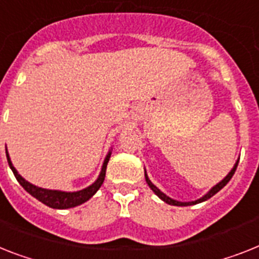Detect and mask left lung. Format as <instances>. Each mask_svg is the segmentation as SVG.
<instances>
[{
	"label": "left lung",
	"mask_w": 259,
	"mask_h": 259,
	"mask_svg": "<svg viewBox=\"0 0 259 259\" xmlns=\"http://www.w3.org/2000/svg\"><path fill=\"white\" fill-rule=\"evenodd\" d=\"M238 161H240V159L237 160L236 164H234V166H233V168H232V170H230V172L228 173V175H226V176L224 177V179H222L221 181H220V183L215 184L214 187L210 188V189H209V192H206V193H205L204 196H202V197L197 198V200H194V201L183 202V201H177V200H173V198H170L169 196H166L165 193H163V192L160 191L159 188L156 187V185L152 183V181L149 180V177H148V175H147V170H145V169H144V176H145V181H147V184H148V187L151 188V189H152L153 193H155L156 196H157V197L160 198V200H163V201L166 202V204L175 205V206H189V205H196V204H200V202H202V201H206L208 198L213 197V196H214V194L217 193V192L221 191L222 188L225 187L226 184L229 183L230 179H232L233 175H234V172H236L237 165H238Z\"/></svg>",
	"instance_id": "1"
}]
</instances>
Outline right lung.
<instances>
[{
    "label": "right lung",
    "instance_id": "right-lung-1",
    "mask_svg": "<svg viewBox=\"0 0 259 259\" xmlns=\"http://www.w3.org/2000/svg\"><path fill=\"white\" fill-rule=\"evenodd\" d=\"M111 151H108V153L104 157L103 165H102V169H100L99 176L94 181L91 185H89L84 189H80V191L75 192H65V191H57V189H46V188H40L34 185V184L29 183L23 179L21 175L18 173V170L14 168L13 165L12 160H10L9 152H8V148H6V157H8V163H9L10 169L13 170L14 176H16L17 181L21 184V187L30 193L33 197H35L38 201L44 202L45 205H48L53 209H68V208H74V206H78V205L84 204L86 201H89L90 198L93 197L94 194L98 192L102 184L104 181V177H106V169H107V164H108V160L111 157Z\"/></svg>",
    "mask_w": 259,
    "mask_h": 259
}]
</instances>
